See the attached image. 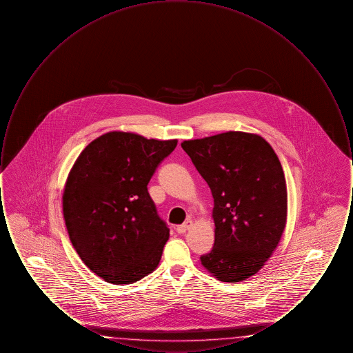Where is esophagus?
Returning <instances> with one entry per match:
<instances>
[{"label":"esophagus","mask_w":353,"mask_h":353,"mask_svg":"<svg viewBox=\"0 0 353 353\" xmlns=\"http://www.w3.org/2000/svg\"><path fill=\"white\" fill-rule=\"evenodd\" d=\"M192 225H193V223H192V221H190V219H188V221H185L183 225L177 226V229H176V230H177V233H179V234H185V233L192 228Z\"/></svg>","instance_id":"esophagus-1"}]
</instances>
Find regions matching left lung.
<instances>
[{
    "mask_svg": "<svg viewBox=\"0 0 353 353\" xmlns=\"http://www.w3.org/2000/svg\"><path fill=\"white\" fill-rule=\"evenodd\" d=\"M214 200L216 239L202 266L222 282L254 275L276 249L287 219L285 173L258 134L225 132L181 144Z\"/></svg>",
    "mask_w": 353,
    "mask_h": 353,
    "instance_id": "1",
    "label": "left lung"
}]
</instances>
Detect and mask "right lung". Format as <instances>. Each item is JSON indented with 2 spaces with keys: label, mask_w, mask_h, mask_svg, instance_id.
<instances>
[{
  "label": "right lung",
  "mask_w": 353,
  "mask_h": 353,
  "mask_svg": "<svg viewBox=\"0 0 353 353\" xmlns=\"http://www.w3.org/2000/svg\"><path fill=\"white\" fill-rule=\"evenodd\" d=\"M177 140L108 132L91 141L68 174L63 217L84 265L114 285L157 268L169 238L147 185Z\"/></svg>",
  "instance_id": "1"
}]
</instances>
